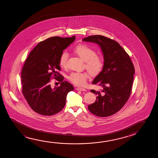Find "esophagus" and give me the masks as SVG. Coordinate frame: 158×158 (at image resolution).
Returning a JSON list of instances; mask_svg holds the SVG:
<instances>
[{"label":"esophagus","instance_id":"34e87169","mask_svg":"<svg viewBox=\"0 0 158 158\" xmlns=\"http://www.w3.org/2000/svg\"><path fill=\"white\" fill-rule=\"evenodd\" d=\"M76 90H77V91H86V89L85 88H81V87H77V88H76Z\"/></svg>","mask_w":158,"mask_h":158}]
</instances>
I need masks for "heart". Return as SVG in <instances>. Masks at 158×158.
Listing matches in <instances>:
<instances>
[{
	"instance_id": "obj_1",
	"label": "heart",
	"mask_w": 158,
	"mask_h": 158,
	"mask_svg": "<svg viewBox=\"0 0 158 158\" xmlns=\"http://www.w3.org/2000/svg\"><path fill=\"white\" fill-rule=\"evenodd\" d=\"M73 52L85 61L84 67L92 76H97L102 72L104 67V60L102 56L96 54L94 49L88 46L81 44L73 48ZM68 54L64 51L60 55L59 64L62 68L67 67ZM88 74L86 72H73L69 76V80L77 86L86 85Z\"/></svg>"
}]
</instances>
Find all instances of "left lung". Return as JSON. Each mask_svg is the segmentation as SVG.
Returning a JSON list of instances; mask_svg holds the SVG:
<instances>
[{
  "label": "left lung",
  "mask_w": 158,
  "mask_h": 158,
  "mask_svg": "<svg viewBox=\"0 0 158 158\" xmlns=\"http://www.w3.org/2000/svg\"><path fill=\"white\" fill-rule=\"evenodd\" d=\"M83 41L99 45L104 57L103 70L92 82L103 89L101 91L91 90L97 96L94 103L88 106V110L100 117L113 115L124 106L130 97L134 65L128 54L114 40L102 35H92Z\"/></svg>",
  "instance_id": "8db88e82"
}]
</instances>
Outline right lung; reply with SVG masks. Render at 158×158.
I'll return each mask as SVG.
<instances>
[{"label": "right lung", "mask_w": 158, "mask_h": 158, "mask_svg": "<svg viewBox=\"0 0 158 158\" xmlns=\"http://www.w3.org/2000/svg\"><path fill=\"white\" fill-rule=\"evenodd\" d=\"M54 36L41 41L30 52L22 69V93L30 107L43 115H52L60 112L66 104L67 94L74 89L71 83L64 81L59 60L63 50L75 40ZM59 76V87L51 88V78Z\"/></svg>", "instance_id": "add662e5"}]
</instances>
